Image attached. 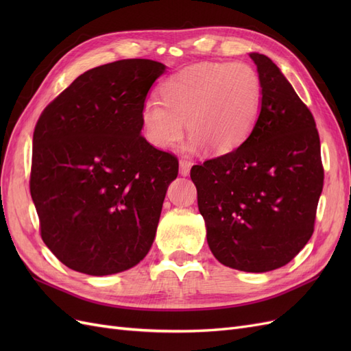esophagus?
<instances>
[{"label":"esophagus","mask_w":351,"mask_h":351,"mask_svg":"<svg viewBox=\"0 0 351 351\" xmlns=\"http://www.w3.org/2000/svg\"><path fill=\"white\" fill-rule=\"evenodd\" d=\"M190 168H192V162L190 161H180V174H182L183 177L189 176L190 174Z\"/></svg>","instance_id":"1"}]
</instances>
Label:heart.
I'll list each match as a JSON object with an SVG mask.
<instances>
[{
    "mask_svg": "<svg viewBox=\"0 0 351 351\" xmlns=\"http://www.w3.org/2000/svg\"><path fill=\"white\" fill-rule=\"evenodd\" d=\"M162 99L147 98L141 111L146 141L158 149L173 147L184 133L186 149L226 155L249 139L262 107V82L246 62H200L169 76Z\"/></svg>",
    "mask_w": 351,
    "mask_h": 351,
    "instance_id": "1",
    "label": "heart"
}]
</instances>
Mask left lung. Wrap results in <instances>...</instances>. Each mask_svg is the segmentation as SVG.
Returning <instances> with one entry per match:
<instances>
[{
  "label": "left lung",
  "mask_w": 351,
  "mask_h": 351,
  "mask_svg": "<svg viewBox=\"0 0 351 351\" xmlns=\"http://www.w3.org/2000/svg\"><path fill=\"white\" fill-rule=\"evenodd\" d=\"M249 56L262 82L259 120L236 151L193 165L190 177L214 256L232 269L268 272L312 237L324 168L312 112L271 58Z\"/></svg>",
  "instance_id": "left-lung-1"
}]
</instances>
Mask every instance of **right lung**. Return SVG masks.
I'll return each instance as SVG.
<instances>
[{
	"label": "right lung",
	"instance_id": "add662e5",
	"mask_svg": "<svg viewBox=\"0 0 351 351\" xmlns=\"http://www.w3.org/2000/svg\"><path fill=\"white\" fill-rule=\"evenodd\" d=\"M165 70L143 58L95 67L39 117L30 195L42 240L73 271L119 274L152 246L178 161L141 136V111Z\"/></svg>",
	"mask_w": 351,
	"mask_h": 351
}]
</instances>
